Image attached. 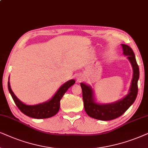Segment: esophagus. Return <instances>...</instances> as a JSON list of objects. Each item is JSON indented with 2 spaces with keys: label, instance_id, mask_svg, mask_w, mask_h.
Here are the masks:
<instances>
[{
  "label": "esophagus",
  "instance_id": "obj_1",
  "mask_svg": "<svg viewBox=\"0 0 148 148\" xmlns=\"http://www.w3.org/2000/svg\"><path fill=\"white\" fill-rule=\"evenodd\" d=\"M76 80H77V81L78 82L82 81V80H83V76H82L81 75H78L76 76Z\"/></svg>",
  "mask_w": 148,
  "mask_h": 148
}]
</instances>
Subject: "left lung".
<instances>
[{"label": "left lung", "instance_id": "1", "mask_svg": "<svg viewBox=\"0 0 148 148\" xmlns=\"http://www.w3.org/2000/svg\"><path fill=\"white\" fill-rule=\"evenodd\" d=\"M124 56H127L133 68V78L128 94L123 99L113 103H101L96 101L94 90L91 86L84 82L80 83L82 98L86 113L90 117L100 121H111L119 118L129 109L135 101L138 92L137 82L139 78V66L135 54L131 47L121 44Z\"/></svg>", "mask_w": 148, "mask_h": 148}]
</instances>
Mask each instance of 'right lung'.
Here are the masks:
<instances>
[{"label":"right lung","instance_id":"obj_1","mask_svg":"<svg viewBox=\"0 0 148 148\" xmlns=\"http://www.w3.org/2000/svg\"><path fill=\"white\" fill-rule=\"evenodd\" d=\"M75 82L74 79H72L65 82L59 88V89L57 90L51 99L43 103L36 104V105H27L23 103L16 97L10 86L9 77V81H8V89L17 108L20 110L22 113L27 116L34 118V119H43L53 116L58 113L60 110L61 99L64 96L65 92L75 83Z\"/></svg>","mask_w":148,"mask_h":148}]
</instances>
